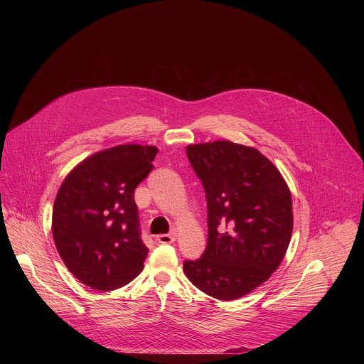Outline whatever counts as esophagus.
<instances>
[{"label":"esophagus","mask_w":364,"mask_h":364,"mask_svg":"<svg viewBox=\"0 0 364 364\" xmlns=\"http://www.w3.org/2000/svg\"><path fill=\"white\" fill-rule=\"evenodd\" d=\"M176 240V233H170V235H159L157 236V242L161 245H167V243H173Z\"/></svg>","instance_id":"esophagus-1"}]
</instances>
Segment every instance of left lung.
I'll return each mask as SVG.
<instances>
[{
	"label": "left lung",
	"instance_id": "8db88e82",
	"mask_svg": "<svg viewBox=\"0 0 364 364\" xmlns=\"http://www.w3.org/2000/svg\"><path fill=\"white\" fill-rule=\"evenodd\" d=\"M186 151L205 193L209 236L201 257L184 261V274L213 298H240L282 262L294 225L291 191L256 148L215 141Z\"/></svg>",
	"mask_w": 364,
	"mask_h": 364
}]
</instances>
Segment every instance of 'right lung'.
<instances>
[{"instance_id":"1","label":"right lung","mask_w":364,"mask_h":364,"mask_svg":"<svg viewBox=\"0 0 364 364\" xmlns=\"http://www.w3.org/2000/svg\"><path fill=\"white\" fill-rule=\"evenodd\" d=\"M159 149L118 145L76 166L60 186L51 233L68 269L86 287L114 291L135 279L148 247L141 239L136 186Z\"/></svg>"}]
</instances>
